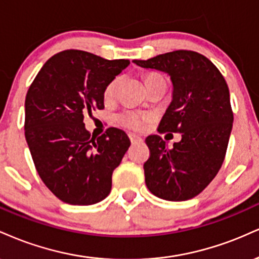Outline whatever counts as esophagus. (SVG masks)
Here are the masks:
<instances>
[{"mask_svg": "<svg viewBox=\"0 0 259 259\" xmlns=\"http://www.w3.org/2000/svg\"><path fill=\"white\" fill-rule=\"evenodd\" d=\"M128 137H130L131 142H132V144H135V143H141V142H143L142 137H139L138 135H135V133H130Z\"/></svg>", "mask_w": 259, "mask_h": 259, "instance_id": "esophagus-1", "label": "esophagus"}]
</instances>
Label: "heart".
<instances>
[{
	"mask_svg": "<svg viewBox=\"0 0 259 259\" xmlns=\"http://www.w3.org/2000/svg\"><path fill=\"white\" fill-rule=\"evenodd\" d=\"M156 77H160V75L149 74L145 76V81L151 80V78H156ZM116 84H117V78L116 80L111 81L110 83L106 86L105 92H104L105 97H111L112 94H114ZM117 118H118V122L121 124H123L124 127H128V128H132V130H142L145 124V120H147V117L145 116H143V115H139L133 111L122 112V114L118 115Z\"/></svg>",
	"mask_w": 259,
	"mask_h": 259,
	"instance_id": "1",
	"label": "heart"
}]
</instances>
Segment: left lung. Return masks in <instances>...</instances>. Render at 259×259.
Here are the masks:
<instances>
[{
    "mask_svg": "<svg viewBox=\"0 0 259 259\" xmlns=\"http://www.w3.org/2000/svg\"><path fill=\"white\" fill-rule=\"evenodd\" d=\"M133 63L169 75L172 102L157 131L182 133L172 148L157 135L145 139L150 149L144 163L145 184L160 199H193L217 176L226 157L234 120L227 82L211 60L193 51H173Z\"/></svg>",
    "mask_w": 259,
    "mask_h": 259,
    "instance_id": "left-lung-1",
    "label": "left lung"
}]
</instances>
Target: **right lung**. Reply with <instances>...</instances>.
Masks as SVG:
<instances>
[{
    "mask_svg": "<svg viewBox=\"0 0 259 259\" xmlns=\"http://www.w3.org/2000/svg\"><path fill=\"white\" fill-rule=\"evenodd\" d=\"M130 60L68 50L42 66L25 98V138L36 171L58 199L93 205L111 190V176L131 142L110 127L94 138L84 115L104 109V92Z\"/></svg>",
    "mask_w": 259,
    "mask_h": 259,
    "instance_id": "add662e5",
    "label": "right lung"
}]
</instances>
